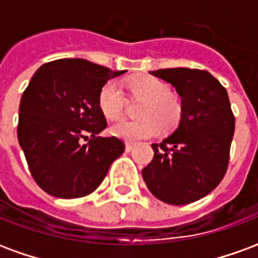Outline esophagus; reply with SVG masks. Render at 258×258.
Segmentation results:
<instances>
[{
    "mask_svg": "<svg viewBox=\"0 0 258 258\" xmlns=\"http://www.w3.org/2000/svg\"><path fill=\"white\" fill-rule=\"evenodd\" d=\"M133 149H134V145H133V144H130V142H127V144H125V152H131Z\"/></svg>",
    "mask_w": 258,
    "mask_h": 258,
    "instance_id": "esophagus-1",
    "label": "esophagus"
}]
</instances>
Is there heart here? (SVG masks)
Wrapping results in <instances>:
<instances>
[{
    "instance_id": "obj_1",
    "label": "heart",
    "mask_w": 258,
    "mask_h": 258,
    "mask_svg": "<svg viewBox=\"0 0 258 258\" xmlns=\"http://www.w3.org/2000/svg\"><path fill=\"white\" fill-rule=\"evenodd\" d=\"M128 88L140 99H144L141 107V120H121L110 127V134L127 141L138 142L159 134L161 124L163 128H171L178 123L182 113L179 98L170 92L166 81L153 76H137L128 81ZM99 109L103 116L117 120L125 109V96L116 81H107L99 91Z\"/></svg>"
}]
</instances>
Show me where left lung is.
<instances>
[{"label":"left lung","mask_w":258,"mask_h":258,"mask_svg":"<svg viewBox=\"0 0 258 258\" xmlns=\"http://www.w3.org/2000/svg\"><path fill=\"white\" fill-rule=\"evenodd\" d=\"M151 74L175 88L182 113L171 135L152 145L155 155L142 177L157 199L188 205L210 194L227 173L235 131L229 98L206 70L160 69Z\"/></svg>","instance_id":"8db88e82"}]
</instances>
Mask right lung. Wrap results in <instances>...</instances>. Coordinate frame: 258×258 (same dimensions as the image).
<instances>
[{
	"instance_id": "add662e5",
	"label": "right lung",
	"mask_w": 258,
	"mask_h": 258,
	"mask_svg": "<svg viewBox=\"0 0 258 258\" xmlns=\"http://www.w3.org/2000/svg\"><path fill=\"white\" fill-rule=\"evenodd\" d=\"M123 73L85 59H58L31 77L20 99L18 140L33 178L48 195H90L124 152L121 140L96 137L107 125L99 91ZM85 132L93 138L83 146Z\"/></svg>"
}]
</instances>
